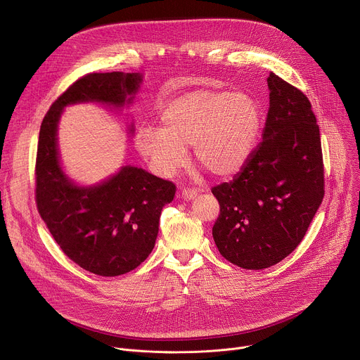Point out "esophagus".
<instances>
[{
  "instance_id": "obj_1",
  "label": "esophagus",
  "mask_w": 360,
  "mask_h": 360,
  "mask_svg": "<svg viewBox=\"0 0 360 360\" xmlns=\"http://www.w3.org/2000/svg\"><path fill=\"white\" fill-rule=\"evenodd\" d=\"M196 196H198V192L193 191V189H182V191H181V198H182L184 200H192V199H195Z\"/></svg>"
}]
</instances>
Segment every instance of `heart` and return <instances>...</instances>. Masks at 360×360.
<instances>
[{
	"instance_id": "1",
	"label": "heart",
	"mask_w": 360,
	"mask_h": 360,
	"mask_svg": "<svg viewBox=\"0 0 360 360\" xmlns=\"http://www.w3.org/2000/svg\"><path fill=\"white\" fill-rule=\"evenodd\" d=\"M160 124H143L135 134L139 153L158 175L175 174L192 145L198 165L225 179L249 162L264 112L250 94L196 89L169 99L160 111Z\"/></svg>"
}]
</instances>
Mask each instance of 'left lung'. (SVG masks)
Here are the masks:
<instances>
[{"label":"left lung","instance_id":"left-lung-1","mask_svg":"<svg viewBox=\"0 0 360 360\" xmlns=\"http://www.w3.org/2000/svg\"><path fill=\"white\" fill-rule=\"evenodd\" d=\"M262 141L233 181L212 188L221 214L212 228L221 255L265 269L292 253L325 193L321 134L306 95L274 72Z\"/></svg>","mask_w":360,"mask_h":360}]
</instances>
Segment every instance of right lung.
Listing matches in <instances>:
<instances>
[{"label":"right lung","instance_id":"add662e5","mask_svg":"<svg viewBox=\"0 0 360 360\" xmlns=\"http://www.w3.org/2000/svg\"><path fill=\"white\" fill-rule=\"evenodd\" d=\"M142 81L139 72L88 74L51 105L39 129L38 212L68 258L99 276L124 275L148 258L162 208L172 202L176 188L132 165L98 184L78 185L61 164L58 124L64 108L74 104L92 102L121 111L132 104ZM129 134H134L132 124Z\"/></svg>","mask_w":360,"mask_h":360}]
</instances>
